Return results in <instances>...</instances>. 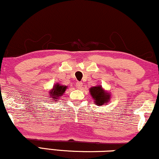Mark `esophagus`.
Here are the masks:
<instances>
[{
    "mask_svg": "<svg viewBox=\"0 0 159 159\" xmlns=\"http://www.w3.org/2000/svg\"><path fill=\"white\" fill-rule=\"evenodd\" d=\"M76 85V87L80 89H81L82 86H83V83H81V82H77Z\"/></svg>",
    "mask_w": 159,
    "mask_h": 159,
    "instance_id": "esophagus-1",
    "label": "esophagus"
}]
</instances>
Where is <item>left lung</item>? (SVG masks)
Segmentation results:
<instances>
[{
	"label": "left lung",
	"mask_w": 159,
	"mask_h": 159,
	"mask_svg": "<svg viewBox=\"0 0 159 159\" xmlns=\"http://www.w3.org/2000/svg\"><path fill=\"white\" fill-rule=\"evenodd\" d=\"M90 93L94 99V104L97 105L102 106L105 105L110 99V94L107 92L104 91L101 86H94L90 89Z\"/></svg>",
	"instance_id": "obj_1"
}]
</instances>
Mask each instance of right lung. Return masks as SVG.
<instances>
[{
    "mask_svg": "<svg viewBox=\"0 0 159 159\" xmlns=\"http://www.w3.org/2000/svg\"><path fill=\"white\" fill-rule=\"evenodd\" d=\"M66 88H67V86H64L60 85V84H57V85H55V86L53 88L52 91H51L49 94L51 96V97L49 98L53 99L52 100L55 102L57 99H59V97H60L62 94H63Z\"/></svg>",
    "mask_w": 159,
    "mask_h": 159,
    "instance_id": "add662e5",
    "label": "right lung"
}]
</instances>
